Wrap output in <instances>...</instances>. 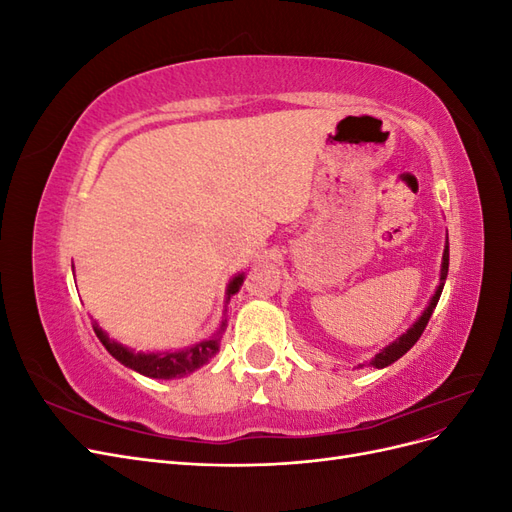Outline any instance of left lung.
<instances>
[{
  "label": "left lung",
  "mask_w": 512,
  "mask_h": 512,
  "mask_svg": "<svg viewBox=\"0 0 512 512\" xmlns=\"http://www.w3.org/2000/svg\"><path fill=\"white\" fill-rule=\"evenodd\" d=\"M446 275H448V243H446V247H444V256H442V273H440V282H442V284L438 286L436 294H433V299H431L429 307L425 309L423 316L418 318V320L412 324V327L397 339V342H393L391 346H386L380 354H376L374 361H371V365L378 367V369H382V367H386V365H391V363H395L397 359H401V356H404V354L418 342V337L423 335V331H425V327H427V322H429V318H431V314H433V307H436L438 301H440V294H442V288H444Z\"/></svg>",
  "instance_id": "1"
}]
</instances>
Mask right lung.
<instances>
[{
	"label": "right lung",
	"instance_id": "add662e5",
	"mask_svg": "<svg viewBox=\"0 0 512 512\" xmlns=\"http://www.w3.org/2000/svg\"><path fill=\"white\" fill-rule=\"evenodd\" d=\"M241 284H243V275H237L235 280L228 284V290H226L228 299L235 292H239ZM94 331H96L100 342L104 344V348L111 352L121 365H126L147 378H164V380L183 376V374H188V371H194L200 365H205L211 356L218 352V339H220V337L205 339V342H200V344H196L188 350H181V352L143 354V352H132L128 348H123L121 344L113 342V339H108V335L98 327H94Z\"/></svg>",
	"mask_w": 512,
	"mask_h": 512
}]
</instances>
